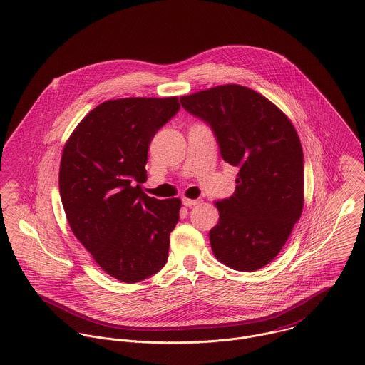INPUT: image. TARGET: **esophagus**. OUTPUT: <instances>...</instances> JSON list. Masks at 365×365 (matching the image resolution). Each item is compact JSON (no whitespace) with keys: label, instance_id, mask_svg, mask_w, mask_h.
Masks as SVG:
<instances>
[{"label":"esophagus","instance_id":"1","mask_svg":"<svg viewBox=\"0 0 365 365\" xmlns=\"http://www.w3.org/2000/svg\"><path fill=\"white\" fill-rule=\"evenodd\" d=\"M200 204V200H188V198H182V205L184 207H194Z\"/></svg>","mask_w":365,"mask_h":365}]
</instances>
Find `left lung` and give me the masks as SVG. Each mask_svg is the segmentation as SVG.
I'll use <instances>...</instances> for the list:
<instances>
[{
	"label": "left lung",
	"instance_id": "obj_1",
	"mask_svg": "<svg viewBox=\"0 0 365 365\" xmlns=\"http://www.w3.org/2000/svg\"><path fill=\"white\" fill-rule=\"evenodd\" d=\"M180 102L211 127L222 158L240 167L235 192L217 202L220 222L210 231L211 247L230 267L255 272L277 256L302 215L299 135L272 102L240 85L181 96Z\"/></svg>",
	"mask_w": 365,
	"mask_h": 365
}]
</instances>
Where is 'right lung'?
Wrapping results in <instances>:
<instances>
[{
    "label": "right lung",
    "instance_id": "add662e5",
    "mask_svg": "<svg viewBox=\"0 0 365 365\" xmlns=\"http://www.w3.org/2000/svg\"><path fill=\"white\" fill-rule=\"evenodd\" d=\"M178 110L177 98L105 102L79 123L62 153L59 192L71 230L124 283L155 274L168 259L181 201L151 198L140 184L153 137Z\"/></svg>",
    "mask_w": 365,
    "mask_h": 365
}]
</instances>
